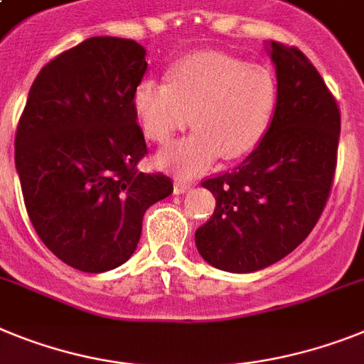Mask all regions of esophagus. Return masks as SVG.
<instances>
[{"label":"esophagus","instance_id":"obj_1","mask_svg":"<svg viewBox=\"0 0 364 364\" xmlns=\"http://www.w3.org/2000/svg\"><path fill=\"white\" fill-rule=\"evenodd\" d=\"M191 187L192 183L185 181V179H176V181H173V192H176V194H183V192H187Z\"/></svg>","mask_w":364,"mask_h":364}]
</instances>
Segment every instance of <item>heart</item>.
<instances>
[{
	"label": "heart",
	"mask_w": 364,
	"mask_h": 364,
	"mask_svg": "<svg viewBox=\"0 0 364 364\" xmlns=\"http://www.w3.org/2000/svg\"><path fill=\"white\" fill-rule=\"evenodd\" d=\"M277 105L274 73L225 53L188 55L170 68V81L146 77L133 107L146 136L166 144L188 124L198 127L157 155L179 173L205 170L220 155L240 157L267 135Z\"/></svg>",
	"instance_id": "obj_1"
}]
</instances>
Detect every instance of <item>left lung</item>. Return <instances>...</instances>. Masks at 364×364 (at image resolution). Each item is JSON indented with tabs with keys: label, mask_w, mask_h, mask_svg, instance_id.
Masks as SVG:
<instances>
[{
	"label": "left lung",
	"mask_w": 364,
	"mask_h": 364,
	"mask_svg": "<svg viewBox=\"0 0 364 364\" xmlns=\"http://www.w3.org/2000/svg\"><path fill=\"white\" fill-rule=\"evenodd\" d=\"M270 57L277 105L267 135L239 166L201 181L216 207L196 229L198 252L237 274L270 267L307 239L337 168V100L298 48L272 41Z\"/></svg>",
	"instance_id": "1"
}]
</instances>
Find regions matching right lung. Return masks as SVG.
<instances>
[{
	"mask_svg": "<svg viewBox=\"0 0 364 364\" xmlns=\"http://www.w3.org/2000/svg\"><path fill=\"white\" fill-rule=\"evenodd\" d=\"M146 68L135 41L87 38L38 72L18 122L14 161L33 228L88 274L124 264L146 209L173 192L168 176L136 168L148 146L133 92Z\"/></svg>",
	"mask_w": 364,
	"mask_h": 364,
	"instance_id": "1",
	"label": "right lung"
}]
</instances>
